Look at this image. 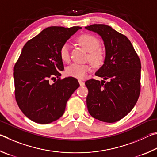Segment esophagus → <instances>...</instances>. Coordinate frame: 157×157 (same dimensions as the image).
<instances>
[{
	"label": "esophagus",
	"mask_w": 157,
	"mask_h": 157,
	"mask_svg": "<svg viewBox=\"0 0 157 157\" xmlns=\"http://www.w3.org/2000/svg\"><path fill=\"white\" fill-rule=\"evenodd\" d=\"M78 83H79V84H80L81 86H85V83H84V82L82 81L81 80H78Z\"/></svg>",
	"instance_id": "1"
}]
</instances>
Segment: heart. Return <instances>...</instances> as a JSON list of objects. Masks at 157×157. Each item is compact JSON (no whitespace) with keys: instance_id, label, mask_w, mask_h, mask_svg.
Masks as SVG:
<instances>
[{"instance_id":"obj_1","label":"heart","mask_w":157,"mask_h":157,"mask_svg":"<svg viewBox=\"0 0 157 157\" xmlns=\"http://www.w3.org/2000/svg\"><path fill=\"white\" fill-rule=\"evenodd\" d=\"M78 43L81 45L89 52L88 58L92 64L99 65L103 60V54L101 49H98L100 46V41L94 36L90 34H82L77 39ZM60 56L63 61H69L70 58V46L68 43L63 44L60 49ZM91 70L90 65L81 63H72L66 68L65 73L67 76L76 78H84L87 74Z\"/></svg>"}]
</instances>
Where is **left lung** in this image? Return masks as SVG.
<instances>
[{"label": "left lung", "mask_w": 157, "mask_h": 157, "mask_svg": "<svg viewBox=\"0 0 157 157\" xmlns=\"http://www.w3.org/2000/svg\"><path fill=\"white\" fill-rule=\"evenodd\" d=\"M86 29L102 38L105 58L95 75L109 80L86 82L87 109L96 119L114 123L125 117L137 102L141 91V61L130 40L110 26L94 24Z\"/></svg>", "instance_id": "8db88e82"}]
</instances>
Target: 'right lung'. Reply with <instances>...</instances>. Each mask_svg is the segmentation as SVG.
I'll list each match as a JSON object with an SVG mask.
<instances>
[{
	"instance_id": "right-lung-1",
	"label": "right lung",
	"mask_w": 157,
	"mask_h": 157,
	"mask_svg": "<svg viewBox=\"0 0 157 157\" xmlns=\"http://www.w3.org/2000/svg\"><path fill=\"white\" fill-rule=\"evenodd\" d=\"M80 29L47 27L22 49L13 67L15 98L21 110L34 122L48 124L59 119L67 101L80 86L73 77L60 79L64 66L59 53L63 44ZM56 78L55 83H49Z\"/></svg>"
}]
</instances>
